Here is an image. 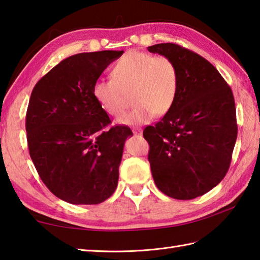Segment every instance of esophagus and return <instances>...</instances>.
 I'll return each instance as SVG.
<instances>
[{"label": "esophagus", "mask_w": 260, "mask_h": 260, "mask_svg": "<svg viewBox=\"0 0 260 260\" xmlns=\"http://www.w3.org/2000/svg\"><path fill=\"white\" fill-rule=\"evenodd\" d=\"M133 134H134L135 136L142 135V129L139 128V127H136V128H133Z\"/></svg>", "instance_id": "esophagus-1"}]
</instances>
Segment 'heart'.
Instances as JSON below:
<instances>
[{"mask_svg":"<svg viewBox=\"0 0 260 260\" xmlns=\"http://www.w3.org/2000/svg\"><path fill=\"white\" fill-rule=\"evenodd\" d=\"M113 80H97L92 95L105 113L118 117L132 96L135 106L118 119L123 125L147 123L155 114L162 116L172 108L179 89V71L165 56L128 51L115 63Z\"/></svg>","mask_w":260,"mask_h":260,"instance_id":"obj_1","label":"heart"}]
</instances>
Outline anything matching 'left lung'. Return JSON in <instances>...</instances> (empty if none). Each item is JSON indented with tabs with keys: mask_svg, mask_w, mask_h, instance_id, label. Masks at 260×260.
I'll list each match as a JSON object with an SVG mask.
<instances>
[{
	"mask_svg": "<svg viewBox=\"0 0 260 260\" xmlns=\"http://www.w3.org/2000/svg\"><path fill=\"white\" fill-rule=\"evenodd\" d=\"M147 50L173 60L179 71L172 108L143 132L153 179L168 197L191 200L213 189L228 172L238 132L233 91L198 53L175 43Z\"/></svg>",
	"mask_w": 260,
	"mask_h": 260,
	"instance_id": "obj_1",
	"label": "left lung"
}]
</instances>
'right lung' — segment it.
<instances>
[{
  "label": "right lung",
  "instance_id": "add662e5",
  "mask_svg": "<svg viewBox=\"0 0 260 260\" xmlns=\"http://www.w3.org/2000/svg\"><path fill=\"white\" fill-rule=\"evenodd\" d=\"M124 51L85 52L62 60L37 82L26 112L32 162L54 196L71 204H98L115 192L129 127L104 131L108 115L93 84Z\"/></svg>",
  "mask_w": 260,
  "mask_h": 260
}]
</instances>
